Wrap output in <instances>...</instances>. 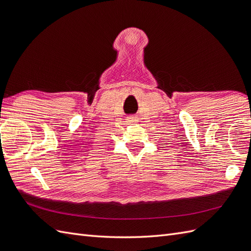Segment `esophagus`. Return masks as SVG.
<instances>
[{
  "label": "esophagus",
  "instance_id": "1",
  "mask_svg": "<svg viewBox=\"0 0 251 251\" xmlns=\"http://www.w3.org/2000/svg\"><path fill=\"white\" fill-rule=\"evenodd\" d=\"M135 118H136V117H134V116H130V117H128V118H127V120H128V121H130V123H134V121L136 120Z\"/></svg>",
  "mask_w": 251,
  "mask_h": 251
}]
</instances>
